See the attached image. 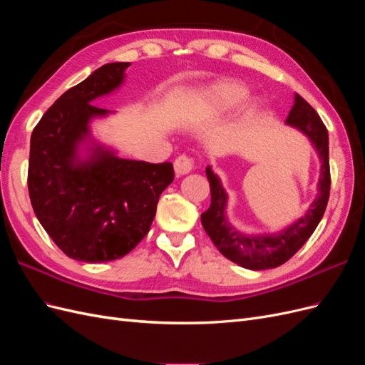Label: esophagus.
<instances>
[{
    "label": "esophagus",
    "instance_id": "obj_1",
    "mask_svg": "<svg viewBox=\"0 0 365 365\" xmlns=\"http://www.w3.org/2000/svg\"><path fill=\"white\" fill-rule=\"evenodd\" d=\"M173 168H175L176 175H187V173H190L195 169V160L192 157L180 155L178 158L175 160Z\"/></svg>",
    "mask_w": 365,
    "mask_h": 365
}]
</instances>
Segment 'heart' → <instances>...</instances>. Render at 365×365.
<instances>
[{
    "label": "heart",
    "instance_id": "b5f03b06",
    "mask_svg": "<svg viewBox=\"0 0 365 365\" xmlns=\"http://www.w3.org/2000/svg\"><path fill=\"white\" fill-rule=\"evenodd\" d=\"M247 97V88L233 81H222L212 86L208 91V101L217 108H231Z\"/></svg>",
    "mask_w": 365,
    "mask_h": 365
}]
</instances>
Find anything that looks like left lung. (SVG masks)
Listing matches in <instances>:
<instances>
[{"mask_svg":"<svg viewBox=\"0 0 365 365\" xmlns=\"http://www.w3.org/2000/svg\"><path fill=\"white\" fill-rule=\"evenodd\" d=\"M286 123L300 129L314 143L318 155L322 158V173H319L318 181L319 193L309 212L304 217L283 230L282 233L271 236H247L231 227L225 217L227 193L212 169H205L210 181V192H212V204L207 212L201 215L205 233L227 259L254 271L277 268L288 262L312 236L326 212L329 201V135L323 120L302 96L295 94V103L286 118Z\"/></svg>","mask_w":365,"mask_h":365,"instance_id":"1","label":"left lung"}]
</instances>
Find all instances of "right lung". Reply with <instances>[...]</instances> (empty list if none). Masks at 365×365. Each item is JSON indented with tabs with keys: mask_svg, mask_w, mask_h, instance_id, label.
Wrapping results in <instances>:
<instances>
[{
	"mask_svg": "<svg viewBox=\"0 0 365 365\" xmlns=\"http://www.w3.org/2000/svg\"><path fill=\"white\" fill-rule=\"evenodd\" d=\"M129 62H113L65 91L31 132L29 195L43 230L68 257L97 263L126 256L143 240L160 195L173 181L172 163L123 160L96 146L79 160L77 146L90 135L91 105L125 79Z\"/></svg>",
	"mask_w": 365,
	"mask_h": 365,
	"instance_id": "1",
	"label": "right lung"
}]
</instances>
